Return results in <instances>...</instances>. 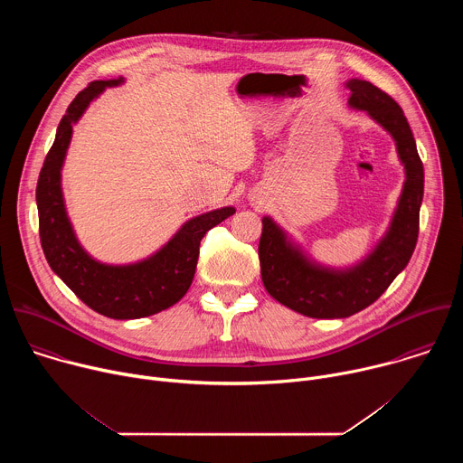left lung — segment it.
<instances>
[{"mask_svg":"<svg viewBox=\"0 0 463 463\" xmlns=\"http://www.w3.org/2000/svg\"><path fill=\"white\" fill-rule=\"evenodd\" d=\"M350 106L366 111L395 141L405 166V184L388 232L357 266L329 269L309 261L271 220H261L258 258L268 293L289 309L313 318H345L373 304L405 268L420 232L423 163L400 104L373 84L346 82Z\"/></svg>","mask_w":463,"mask_h":463,"instance_id":"left-lung-1","label":"left lung"}]
</instances>
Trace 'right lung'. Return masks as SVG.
<instances>
[{"label":"right lung","instance_id":"obj_1","mask_svg":"<svg viewBox=\"0 0 463 463\" xmlns=\"http://www.w3.org/2000/svg\"><path fill=\"white\" fill-rule=\"evenodd\" d=\"M122 82L124 79L95 80L73 99L58 124L36 184L40 241L51 269L86 306L117 320L148 317L179 302L192 284L203 236L236 213L232 207H223L195 216L163 249L129 266L100 263L80 247L65 214L60 170L71 141L73 124L106 88Z\"/></svg>","mask_w":463,"mask_h":463}]
</instances>
